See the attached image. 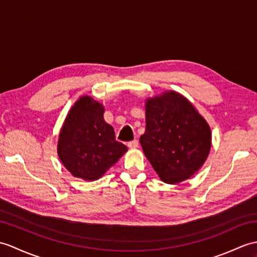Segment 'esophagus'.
Listing matches in <instances>:
<instances>
[{"label":"esophagus","mask_w":257,"mask_h":257,"mask_svg":"<svg viewBox=\"0 0 257 257\" xmlns=\"http://www.w3.org/2000/svg\"><path fill=\"white\" fill-rule=\"evenodd\" d=\"M138 146H139V141L137 140V139L128 142V147H129L130 149H136V148H138Z\"/></svg>","instance_id":"esophagus-1"}]
</instances>
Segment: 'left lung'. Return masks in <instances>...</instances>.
<instances>
[{
	"mask_svg": "<svg viewBox=\"0 0 257 257\" xmlns=\"http://www.w3.org/2000/svg\"><path fill=\"white\" fill-rule=\"evenodd\" d=\"M146 124L141 147L164 183H181L201 168L210 151L211 131L181 94L166 92L148 99Z\"/></svg>",
	"mask_w": 257,
	"mask_h": 257,
	"instance_id": "1",
	"label": "left lung"
}]
</instances>
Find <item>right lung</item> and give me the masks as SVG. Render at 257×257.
Listing matches in <instances>:
<instances>
[{
    "label": "right lung",
    "mask_w": 257,
    "mask_h": 257,
    "mask_svg": "<svg viewBox=\"0 0 257 257\" xmlns=\"http://www.w3.org/2000/svg\"><path fill=\"white\" fill-rule=\"evenodd\" d=\"M103 114V105L83 96L71 108L59 136L61 162L73 176L85 181L97 180L127 151Z\"/></svg>",
    "instance_id": "right-lung-1"
}]
</instances>
